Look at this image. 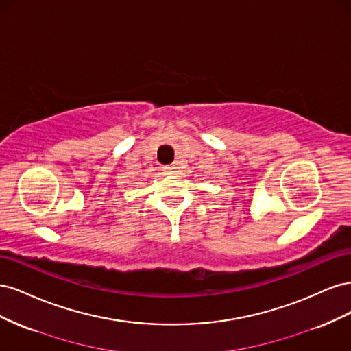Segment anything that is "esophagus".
Wrapping results in <instances>:
<instances>
[{"instance_id":"1","label":"esophagus","mask_w":351,"mask_h":351,"mask_svg":"<svg viewBox=\"0 0 351 351\" xmlns=\"http://www.w3.org/2000/svg\"><path fill=\"white\" fill-rule=\"evenodd\" d=\"M177 169H178L177 164L165 165V167H164V173H165V174H176V173H177Z\"/></svg>"}]
</instances>
